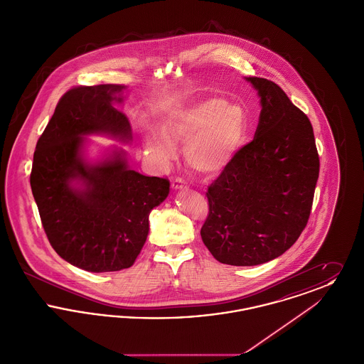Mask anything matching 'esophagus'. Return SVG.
I'll return each mask as SVG.
<instances>
[{"label":"esophagus","mask_w":364,"mask_h":364,"mask_svg":"<svg viewBox=\"0 0 364 364\" xmlns=\"http://www.w3.org/2000/svg\"><path fill=\"white\" fill-rule=\"evenodd\" d=\"M172 187H173L174 190H187L188 184L181 177H176L173 181H172Z\"/></svg>","instance_id":"obj_1"}]
</instances>
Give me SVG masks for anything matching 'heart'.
I'll use <instances>...</instances> for the list:
<instances>
[{
  "label": "heart",
  "mask_w": 364,
  "mask_h": 364,
  "mask_svg": "<svg viewBox=\"0 0 364 364\" xmlns=\"http://www.w3.org/2000/svg\"><path fill=\"white\" fill-rule=\"evenodd\" d=\"M247 131V114L240 105L211 98L168 116L161 131L143 128L146 154L156 162L174 156L173 141L186 143L184 161L191 171L218 173L242 146Z\"/></svg>",
  "instance_id": "heart-1"
}]
</instances>
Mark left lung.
<instances>
[{"label": "left lung", "mask_w": 364, "mask_h": 364, "mask_svg": "<svg viewBox=\"0 0 364 364\" xmlns=\"http://www.w3.org/2000/svg\"><path fill=\"white\" fill-rule=\"evenodd\" d=\"M258 91L259 122L210 184L200 236L225 264L255 266L289 250L307 225L319 156L309 117L281 87L245 77Z\"/></svg>", "instance_id": "obj_1"}]
</instances>
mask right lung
Segmentation results:
<instances>
[{"label":"right lung","mask_w":364,"mask_h":364,"mask_svg":"<svg viewBox=\"0 0 364 364\" xmlns=\"http://www.w3.org/2000/svg\"><path fill=\"white\" fill-rule=\"evenodd\" d=\"M122 85L70 88L38 139L30 184L54 251L91 273L128 269L147 235L149 215L169 193V180L129 169L124 151L97 164L82 154L86 135L131 139Z\"/></svg>","instance_id":"1"}]
</instances>
